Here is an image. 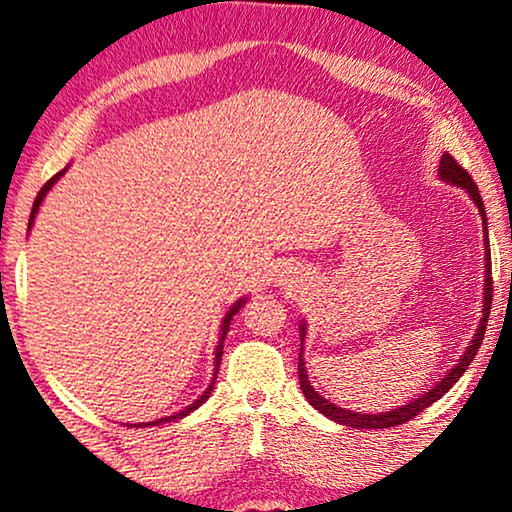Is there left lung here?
Here are the masks:
<instances>
[{"mask_svg": "<svg viewBox=\"0 0 512 512\" xmlns=\"http://www.w3.org/2000/svg\"><path fill=\"white\" fill-rule=\"evenodd\" d=\"M439 177L444 181H449V184L458 186V189H465L470 193L472 203L477 205V210H480V217L484 222V269H487V274H484V297H482V321L480 326H477V333L475 338L470 340V345L465 347L463 357L458 359V364L451 368L449 373L444 375L439 383L432 387L430 392H425L423 397L409 401V404L404 406H397V409H390V411H383V413H357V411H345L340 409V406H335L328 401L326 397H321L319 392L314 390L312 383H309L307 378V368H304V359H302V347H300V364H297V373H300V387L304 392V397H307L309 404L314 406L316 411H321L323 416L335 420V423L340 425H347V428H359V430H373V428H394V425H401L406 423V420H411L413 416H418L420 411L428 409L430 404H435L437 399H442V394H446L458 383V378L468 371V366L472 364V359H475L477 349L482 345V338H484V331H487V321H489V309H491V252H489V236H487V215H484V203H482V196L480 191H477V184L472 181V177L468 172L463 170L461 165L456 163L454 158H451L449 153L442 155V160H439ZM300 340L304 345V321L300 323Z\"/></svg>", "mask_w": 512, "mask_h": 512, "instance_id": "left-lung-1", "label": "left lung"}]
</instances>
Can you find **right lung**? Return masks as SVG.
<instances>
[{
	"label": "right lung",
	"instance_id": "1",
	"mask_svg": "<svg viewBox=\"0 0 512 512\" xmlns=\"http://www.w3.org/2000/svg\"><path fill=\"white\" fill-rule=\"evenodd\" d=\"M63 174H66V170H61L58 174H54V177H51L47 184L42 186V191L37 193V198H35V205H32V212H30V222H28V229L32 226V222H35V215H37V210H40V205H42V200H44V196H47V193L51 191V186L56 184L58 181V177H63ZM245 304V297L243 300H238L234 307L229 309V312H226V316H224V321H222V331H219V345H217V349H215V378H217V371H219V361H222V349H224V338H226V331H229V323H231V319H234V314L238 312V309H241ZM215 378H212V383L208 385V390H205L203 394H200V397L193 401V404H189L186 406L184 411H179V413H174V416H165V418H158V420H151V423H134V428H146V425H163V423H170V420H179V418H184V416H189L191 411H196L200 404H203V401H208V397H210V392H212V385H215Z\"/></svg>",
	"mask_w": 512,
	"mask_h": 512
}]
</instances>
